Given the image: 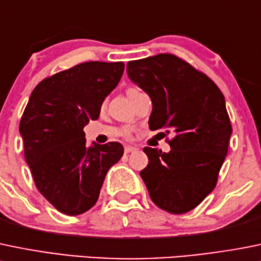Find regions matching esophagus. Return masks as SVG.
Here are the masks:
<instances>
[{
	"label": "esophagus",
	"instance_id": "1",
	"mask_svg": "<svg viewBox=\"0 0 261 261\" xmlns=\"http://www.w3.org/2000/svg\"><path fill=\"white\" fill-rule=\"evenodd\" d=\"M136 148H134V146H125V154H128V153H133V151H135Z\"/></svg>",
	"mask_w": 261,
	"mask_h": 261
}]
</instances>
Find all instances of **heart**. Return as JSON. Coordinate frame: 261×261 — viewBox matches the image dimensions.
Returning a JSON list of instances; mask_svg holds the SVG:
<instances>
[{
	"label": "heart",
	"mask_w": 261,
	"mask_h": 261,
	"mask_svg": "<svg viewBox=\"0 0 261 261\" xmlns=\"http://www.w3.org/2000/svg\"><path fill=\"white\" fill-rule=\"evenodd\" d=\"M128 90H133V89H128ZM128 90H127V92H128Z\"/></svg>",
	"instance_id": "1"
}]
</instances>
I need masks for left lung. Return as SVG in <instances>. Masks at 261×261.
Segmentation results:
<instances>
[{"mask_svg": "<svg viewBox=\"0 0 261 261\" xmlns=\"http://www.w3.org/2000/svg\"><path fill=\"white\" fill-rule=\"evenodd\" d=\"M126 67L153 102L150 130L169 128L173 135L169 153L144 148L149 163L141 178L158 208L187 213L213 191L228 151L232 125L223 94L211 77L171 53L128 61Z\"/></svg>", "mask_w": 261, "mask_h": 261, "instance_id": "obj_1", "label": "left lung"}]
</instances>
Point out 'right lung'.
Returning <instances> with one entry per match:
<instances>
[{
	"mask_svg": "<svg viewBox=\"0 0 261 261\" xmlns=\"http://www.w3.org/2000/svg\"><path fill=\"white\" fill-rule=\"evenodd\" d=\"M123 62L89 61L43 79L20 120L25 161L40 194L67 216L89 211L108 169L123 154L120 143L87 145L84 127L99 117L117 87Z\"/></svg>",
	"mask_w": 261,
	"mask_h": 261,
	"instance_id": "right-lung-1",
	"label": "right lung"
}]
</instances>
